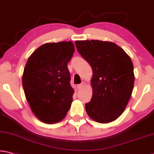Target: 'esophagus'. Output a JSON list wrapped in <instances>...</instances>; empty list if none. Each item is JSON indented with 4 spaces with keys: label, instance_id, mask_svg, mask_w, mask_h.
Segmentation results:
<instances>
[{
    "label": "esophagus",
    "instance_id": "obj_1",
    "mask_svg": "<svg viewBox=\"0 0 154 154\" xmlns=\"http://www.w3.org/2000/svg\"><path fill=\"white\" fill-rule=\"evenodd\" d=\"M84 86V83H82V84H78L77 85V89L78 90H81Z\"/></svg>",
    "mask_w": 154,
    "mask_h": 154
}]
</instances>
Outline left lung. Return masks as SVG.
Segmentation results:
<instances>
[{"instance_id": "left-lung-1", "label": "left lung", "mask_w": 154, "mask_h": 154, "mask_svg": "<svg viewBox=\"0 0 154 154\" xmlns=\"http://www.w3.org/2000/svg\"><path fill=\"white\" fill-rule=\"evenodd\" d=\"M77 49L90 65L92 97L86 104L90 118L100 123L115 121L125 110L134 84L131 58L115 43L97 40L75 42Z\"/></svg>"}]
</instances>
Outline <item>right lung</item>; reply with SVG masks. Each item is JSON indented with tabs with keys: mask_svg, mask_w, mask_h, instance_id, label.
<instances>
[{
	"mask_svg": "<svg viewBox=\"0 0 154 154\" xmlns=\"http://www.w3.org/2000/svg\"><path fill=\"white\" fill-rule=\"evenodd\" d=\"M72 42L46 43L30 55L23 86L31 111L45 123H58L71 106L74 89L67 64L75 52Z\"/></svg>",
	"mask_w": 154,
	"mask_h": 154,
	"instance_id": "right-lung-1",
	"label": "right lung"
}]
</instances>
